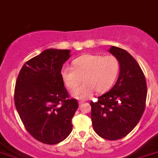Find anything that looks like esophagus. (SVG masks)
<instances>
[{
    "mask_svg": "<svg viewBox=\"0 0 158 158\" xmlns=\"http://www.w3.org/2000/svg\"><path fill=\"white\" fill-rule=\"evenodd\" d=\"M83 103H84V101H80L79 104V105H82V104H83Z\"/></svg>",
    "mask_w": 158,
    "mask_h": 158,
    "instance_id": "obj_1",
    "label": "esophagus"
}]
</instances>
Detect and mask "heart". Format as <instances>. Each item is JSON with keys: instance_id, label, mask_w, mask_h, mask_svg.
<instances>
[{"instance_id": "obj_1", "label": "heart", "mask_w": 158, "mask_h": 158, "mask_svg": "<svg viewBox=\"0 0 158 158\" xmlns=\"http://www.w3.org/2000/svg\"><path fill=\"white\" fill-rule=\"evenodd\" d=\"M72 67H64L61 76L66 87L74 89L83 77L85 83L72 91L75 99H86L93 95L108 91L120 73V62L113 55L85 54L73 61Z\"/></svg>"}]
</instances>
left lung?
<instances>
[{
    "label": "left lung",
    "instance_id": "obj_1",
    "mask_svg": "<svg viewBox=\"0 0 158 158\" xmlns=\"http://www.w3.org/2000/svg\"><path fill=\"white\" fill-rule=\"evenodd\" d=\"M109 52L119 60L120 75L112 89L91 101V121L102 138L119 140L129 133L144 113L147 84L136 59L121 48L112 46Z\"/></svg>",
    "mask_w": 158,
    "mask_h": 158
}]
</instances>
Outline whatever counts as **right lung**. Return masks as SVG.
<instances>
[{"instance_id":"add662e5","label":"right lung","mask_w":158,"mask_h":158,"mask_svg":"<svg viewBox=\"0 0 158 158\" xmlns=\"http://www.w3.org/2000/svg\"><path fill=\"white\" fill-rule=\"evenodd\" d=\"M69 50L48 49L27 61L16 81L14 103L28 132L42 143L55 144L72 131L71 119L79 108L69 99L61 71Z\"/></svg>"}]
</instances>
